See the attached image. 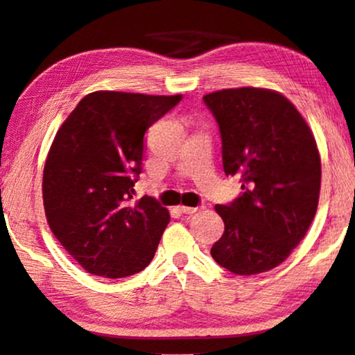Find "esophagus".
<instances>
[{"label": "esophagus", "instance_id": "34e87169", "mask_svg": "<svg viewBox=\"0 0 355 355\" xmlns=\"http://www.w3.org/2000/svg\"><path fill=\"white\" fill-rule=\"evenodd\" d=\"M178 210L182 211V213H187V215H189V213H196L199 210L198 207H187V205H180L178 207Z\"/></svg>", "mask_w": 355, "mask_h": 355}]
</instances>
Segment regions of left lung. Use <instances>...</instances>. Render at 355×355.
I'll return each instance as SVG.
<instances>
[{
  "instance_id": "1",
  "label": "left lung",
  "mask_w": 355,
  "mask_h": 355,
  "mask_svg": "<svg viewBox=\"0 0 355 355\" xmlns=\"http://www.w3.org/2000/svg\"><path fill=\"white\" fill-rule=\"evenodd\" d=\"M204 103L216 118L226 175L241 193L216 205L224 234L211 257L235 275H257L283 263L316 215L320 156L305 118L291 101L267 88H229Z\"/></svg>"
}]
</instances>
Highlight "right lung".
Segmentation results:
<instances>
[{
    "mask_svg": "<svg viewBox=\"0 0 355 355\" xmlns=\"http://www.w3.org/2000/svg\"><path fill=\"white\" fill-rule=\"evenodd\" d=\"M182 101L94 92L71 112L49 150L42 177L47 223L88 273L125 278L155 257L171 216L150 196L134 205L147 129Z\"/></svg>",
    "mask_w": 355,
    "mask_h": 355,
    "instance_id": "add662e5",
    "label": "right lung"
}]
</instances>
